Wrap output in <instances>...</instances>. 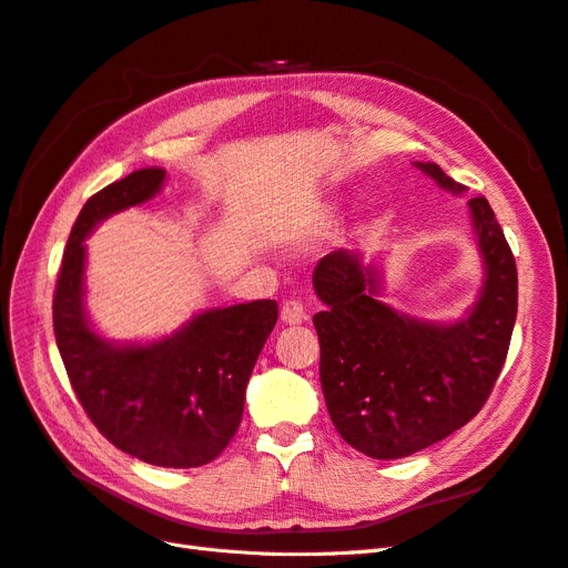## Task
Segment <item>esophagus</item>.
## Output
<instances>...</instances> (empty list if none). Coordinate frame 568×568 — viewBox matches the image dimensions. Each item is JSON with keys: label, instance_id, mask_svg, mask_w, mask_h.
Returning <instances> with one entry per match:
<instances>
[{"label": "esophagus", "instance_id": "1", "mask_svg": "<svg viewBox=\"0 0 568 568\" xmlns=\"http://www.w3.org/2000/svg\"><path fill=\"white\" fill-rule=\"evenodd\" d=\"M305 307H303V303L301 301H284V305H282V322L284 324H301V322H305Z\"/></svg>", "mask_w": 568, "mask_h": 568}]
</instances>
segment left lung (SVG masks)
<instances>
[{
  "label": "left lung",
  "mask_w": 568,
  "mask_h": 568,
  "mask_svg": "<svg viewBox=\"0 0 568 568\" xmlns=\"http://www.w3.org/2000/svg\"><path fill=\"white\" fill-rule=\"evenodd\" d=\"M443 189L464 186L436 163H415ZM486 282L467 320L419 322L376 298L379 272L355 251L324 255L313 286L320 382L336 432L374 459L428 448L471 422L503 372L517 320V263L486 196L469 199Z\"/></svg>",
  "instance_id": "left-lung-1"
}]
</instances>
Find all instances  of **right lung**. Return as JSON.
Instances as JSON below:
<instances>
[{"label":"right lung","instance_id":"1","mask_svg":"<svg viewBox=\"0 0 568 568\" xmlns=\"http://www.w3.org/2000/svg\"><path fill=\"white\" fill-rule=\"evenodd\" d=\"M165 170L144 168L97 192L75 220L54 291V334L68 379L99 434L146 464L201 467L234 438L248 376L277 324V301L201 313L149 346H113L84 317V236L156 196Z\"/></svg>","mask_w":568,"mask_h":568}]
</instances>
